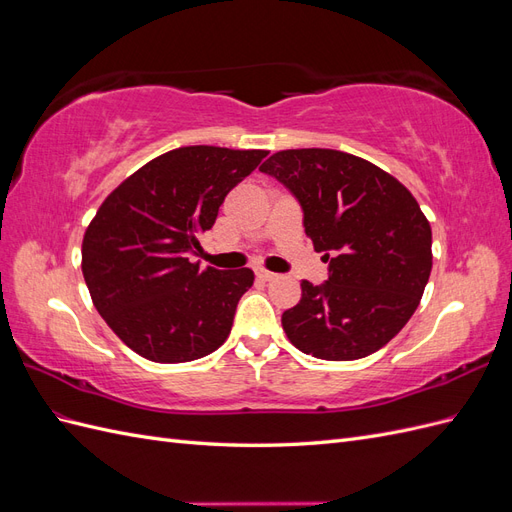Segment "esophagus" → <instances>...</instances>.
<instances>
[{
    "label": "esophagus",
    "instance_id": "obj_1",
    "mask_svg": "<svg viewBox=\"0 0 512 512\" xmlns=\"http://www.w3.org/2000/svg\"><path fill=\"white\" fill-rule=\"evenodd\" d=\"M256 277H258V280H262V282H271V280H275L277 273H271L267 269H256Z\"/></svg>",
    "mask_w": 512,
    "mask_h": 512
}]
</instances>
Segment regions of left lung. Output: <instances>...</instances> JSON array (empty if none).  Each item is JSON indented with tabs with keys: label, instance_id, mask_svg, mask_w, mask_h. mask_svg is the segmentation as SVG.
<instances>
[{
	"label": "left lung",
	"instance_id": "8db88e82",
	"mask_svg": "<svg viewBox=\"0 0 512 512\" xmlns=\"http://www.w3.org/2000/svg\"><path fill=\"white\" fill-rule=\"evenodd\" d=\"M299 200L329 280L301 282L282 314L294 348L324 361L374 354L406 327L431 273V226L395 177L335 149L277 151L260 166Z\"/></svg>",
	"mask_w": 512,
	"mask_h": 512
}]
</instances>
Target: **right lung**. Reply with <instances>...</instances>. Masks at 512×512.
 <instances>
[{"instance_id":"1","label":"right lung","mask_w":512,"mask_h":512,"mask_svg":"<svg viewBox=\"0 0 512 512\" xmlns=\"http://www.w3.org/2000/svg\"><path fill=\"white\" fill-rule=\"evenodd\" d=\"M267 156L262 149L179 147L147 162L106 196L83 237V277L100 316L153 363L218 350L252 269H200V235L226 194Z\"/></svg>"}]
</instances>
